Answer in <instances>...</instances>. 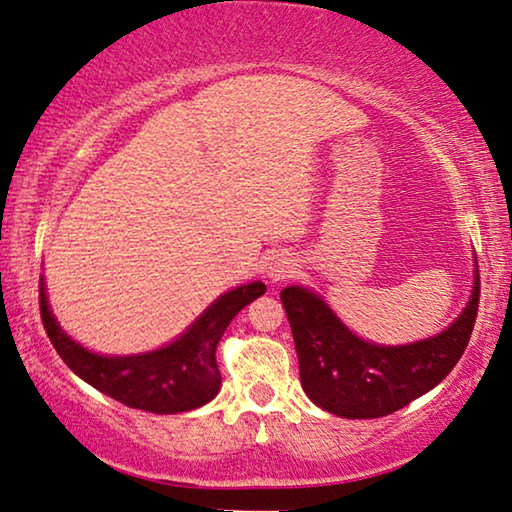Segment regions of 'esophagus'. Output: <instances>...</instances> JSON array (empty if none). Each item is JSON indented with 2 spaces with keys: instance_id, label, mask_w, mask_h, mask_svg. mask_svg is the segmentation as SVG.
I'll return each mask as SVG.
<instances>
[{
  "instance_id": "34e87169",
  "label": "esophagus",
  "mask_w": 512,
  "mask_h": 512,
  "mask_svg": "<svg viewBox=\"0 0 512 512\" xmlns=\"http://www.w3.org/2000/svg\"><path fill=\"white\" fill-rule=\"evenodd\" d=\"M265 272H268L270 282H282V279L291 277L293 272H296V258L289 256V254H279L275 258H270L268 268H265Z\"/></svg>"
}]
</instances>
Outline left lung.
Wrapping results in <instances>:
<instances>
[{
	"instance_id": "8db88e82",
	"label": "left lung",
	"mask_w": 512,
	"mask_h": 512,
	"mask_svg": "<svg viewBox=\"0 0 512 512\" xmlns=\"http://www.w3.org/2000/svg\"><path fill=\"white\" fill-rule=\"evenodd\" d=\"M279 298L310 401L338 417L375 419L424 396L457 366L478 317L480 275L475 268L471 300L454 324L436 338L398 347L361 340L317 293L303 286H286Z\"/></svg>"
}]
</instances>
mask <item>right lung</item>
Segmentation results:
<instances>
[{"label": "right lung", "instance_id": "right-lung-1", "mask_svg": "<svg viewBox=\"0 0 512 512\" xmlns=\"http://www.w3.org/2000/svg\"><path fill=\"white\" fill-rule=\"evenodd\" d=\"M265 293L263 282H251L223 293L170 345L132 356H102L74 342L55 321L39 284L41 321L55 352L81 380L128 408L174 415L212 401L221 389L216 345L244 305Z\"/></svg>", "mask_w": 512, "mask_h": 512}]
</instances>
